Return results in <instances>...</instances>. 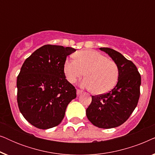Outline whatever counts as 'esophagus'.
Segmentation results:
<instances>
[{
  "mask_svg": "<svg viewBox=\"0 0 155 155\" xmlns=\"http://www.w3.org/2000/svg\"><path fill=\"white\" fill-rule=\"evenodd\" d=\"M82 93V91L80 90H77V95L78 96H79V95H80Z\"/></svg>",
  "mask_w": 155,
  "mask_h": 155,
  "instance_id": "1",
  "label": "esophagus"
}]
</instances>
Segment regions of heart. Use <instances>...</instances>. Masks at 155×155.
Here are the masks:
<instances>
[{"label":"heart","mask_w":155,"mask_h":155,"mask_svg":"<svg viewBox=\"0 0 155 155\" xmlns=\"http://www.w3.org/2000/svg\"><path fill=\"white\" fill-rule=\"evenodd\" d=\"M75 60H66L63 73L68 81L74 83L85 73L82 86L95 94L109 92L117 83L118 68L114 61L93 50L78 51L74 55Z\"/></svg>","instance_id":"b5f03b06"}]
</instances>
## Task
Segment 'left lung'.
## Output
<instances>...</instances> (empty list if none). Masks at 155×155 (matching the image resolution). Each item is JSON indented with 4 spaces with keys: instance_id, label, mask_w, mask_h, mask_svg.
I'll return each mask as SVG.
<instances>
[{
    "instance_id": "left-lung-1",
    "label": "left lung",
    "mask_w": 155,
    "mask_h": 155,
    "mask_svg": "<svg viewBox=\"0 0 155 155\" xmlns=\"http://www.w3.org/2000/svg\"><path fill=\"white\" fill-rule=\"evenodd\" d=\"M118 65L116 85L106 94L92 96L86 109L88 120L100 128H112L126 121L137 107L140 97L141 77L136 66L120 53L110 48H99Z\"/></svg>"
}]
</instances>
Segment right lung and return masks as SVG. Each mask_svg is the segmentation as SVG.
<instances>
[{
	"label": "right lung",
	"mask_w": 155,
	"mask_h": 155,
	"mask_svg": "<svg viewBox=\"0 0 155 155\" xmlns=\"http://www.w3.org/2000/svg\"><path fill=\"white\" fill-rule=\"evenodd\" d=\"M71 47L44 45L25 61L17 78L18 104L24 118L39 129L58 126L76 90L65 79L63 64Z\"/></svg>",
	"instance_id": "1"
}]
</instances>
